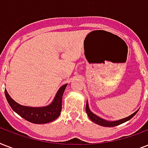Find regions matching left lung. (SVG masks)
Masks as SVG:
<instances>
[{
    "mask_svg": "<svg viewBox=\"0 0 148 148\" xmlns=\"http://www.w3.org/2000/svg\"><path fill=\"white\" fill-rule=\"evenodd\" d=\"M138 110H136L135 112L133 113L132 114H131L130 116H128V117H124V118H122V119L117 120V121H107V120L103 119V118H101V117H100L99 116H97V115H96L95 114H94V113L90 110V108H89L88 101H87V103H86V112L88 114V117H89L94 123L103 127H114L117 126V125H119V124H123L124 122H126L127 121H129V120H131V118L138 113Z\"/></svg>",
    "mask_w": 148,
    "mask_h": 148,
    "instance_id": "left-lung-1",
    "label": "left lung"
}]
</instances>
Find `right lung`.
I'll return each instance as SVG.
<instances>
[{
    "label": "right lung",
    "mask_w": 148,
    "mask_h": 148,
    "mask_svg": "<svg viewBox=\"0 0 148 148\" xmlns=\"http://www.w3.org/2000/svg\"><path fill=\"white\" fill-rule=\"evenodd\" d=\"M67 84H64L59 88L54 98L49 105L44 107H28L17 103L8 95L7 90H4L6 98L14 112L24 119L34 124H47L57 119L60 114L62 108L63 94Z\"/></svg>",
    "instance_id": "right-lung-1"
}]
</instances>
